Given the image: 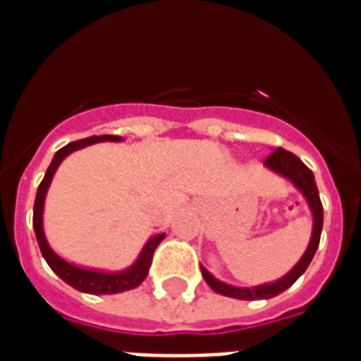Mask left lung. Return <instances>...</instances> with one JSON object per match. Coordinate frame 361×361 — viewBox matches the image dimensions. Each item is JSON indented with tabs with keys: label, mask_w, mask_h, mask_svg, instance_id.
<instances>
[{
	"label": "left lung",
	"mask_w": 361,
	"mask_h": 361,
	"mask_svg": "<svg viewBox=\"0 0 361 361\" xmlns=\"http://www.w3.org/2000/svg\"><path fill=\"white\" fill-rule=\"evenodd\" d=\"M266 166H269L275 172H279L281 176H285L288 180H292V183L300 189V191L305 195L309 202V208L313 212V236H311V243H309L307 251L302 257V260L294 266L290 274L285 275L283 279L277 281V283H271V285H262L255 286V288H238V286H231L221 283L215 277H212V274H208L206 269L202 268V275L206 283H208L215 292H219L223 296L236 298V300H269V298L277 296L281 292H285L286 288H290L294 283L298 281V277L307 269V266L313 260L314 252L319 249L320 243V232H322V223H324V209H322V202H320L319 189H317V183H314L313 172L302 163V159L296 157L294 153L286 152L283 147H277L274 152L269 153L266 161H264Z\"/></svg>",
	"instance_id": "1"
}]
</instances>
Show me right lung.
I'll return each mask as SVG.
<instances>
[{"instance_id": "1", "label": "right lung", "mask_w": 361, "mask_h": 361, "mask_svg": "<svg viewBox=\"0 0 361 361\" xmlns=\"http://www.w3.org/2000/svg\"><path fill=\"white\" fill-rule=\"evenodd\" d=\"M103 140H121V138L120 136L112 135L90 136V138H82V140L71 142V144H67L65 147H61L59 152H56L52 163L48 166L47 174L42 178L41 185L37 189L35 206H33V231H35L37 243H39V249H41L44 260H47L48 266L52 268L54 274H58L67 285H71L73 288H76V290L87 292V294H120V292L136 288L142 281L146 279L147 271H149V266H152L153 251H155V247L163 241L164 234L153 236L152 240L147 241L146 247L142 249L140 257H138V260H136V264L133 268L125 269L121 274H101V271H90V269L76 268L73 264L65 262L63 258H59L58 255L48 247L44 232H42V206H44V197H47L48 185H50L54 172H56V169L59 166V163H61L71 152Z\"/></svg>"}]
</instances>
